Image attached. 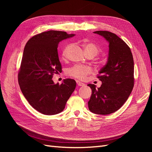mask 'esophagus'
<instances>
[{
	"instance_id": "esophagus-1",
	"label": "esophagus",
	"mask_w": 152,
	"mask_h": 152,
	"mask_svg": "<svg viewBox=\"0 0 152 152\" xmlns=\"http://www.w3.org/2000/svg\"><path fill=\"white\" fill-rule=\"evenodd\" d=\"M76 82H77V84L78 86H85V84L84 83H82V82H81L79 80H77Z\"/></svg>"
}]
</instances>
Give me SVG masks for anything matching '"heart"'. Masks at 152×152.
I'll list each match as a JSON object with an SVG mask.
<instances>
[{"mask_svg":"<svg viewBox=\"0 0 152 152\" xmlns=\"http://www.w3.org/2000/svg\"><path fill=\"white\" fill-rule=\"evenodd\" d=\"M72 47V44L67 45L64 48L62 55L63 56H66L67 52L70 48ZM84 50L87 56H95L99 53V49L94 44L91 42H86L84 44ZM92 68L86 65H75L69 68L66 73L68 75L72 76L75 79L79 80H84L86 77L92 73Z\"/></svg>","mask_w":152,"mask_h":152,"instance_id":"1","label":"heart"}]
</instances>
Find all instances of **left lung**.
I'll use <instances>...</instances> for the list:
<instances>
[{"mask_svg": "<svg viewBox=\"0 0 152 152\" xmlns=\"http://www.w3.org/2000/svg\"><path fill=\"white\" fill-rule=\"evenodd\" d=\"M109 43L107 64L99 72L98 78L102 84L98 89L94 84L87 86L92 89L88 102L90 111L98 115L116 112L125 103L134 87V60L131 49L113 33L96 31Z\"/></svg>", "mask_w": 152, "mask_h": 152, "instance_id": "1", "label": "left lung"}]
</instances>
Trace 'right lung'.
<instances>
[{
    "mask_svg": "<svg viewBox=\"0 0 152 152\" xmlns=\"http://www.w3.org/2000/svg\"><path fill=\"white\" fill-rule=\"evenodd\" d=\"M75 34L49 30L36 35L27 42L18 73V83L25 98L40 113L53 115L61 112L74 91L76 82L64 79L54 84V73L62 72L58 46Z\"/></svg>",
    "mask_w": 152,
    "mask_h": 152,
    "instance_id": "1",
    "label": "right lung"
}]
</instances>
